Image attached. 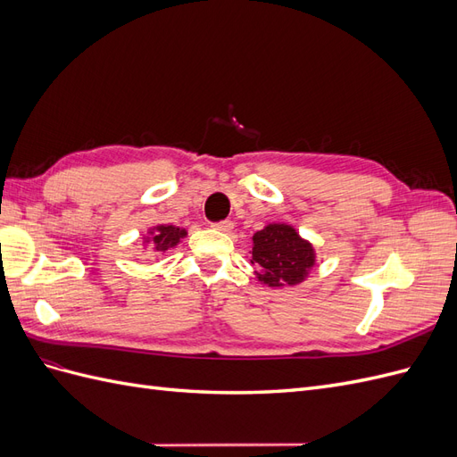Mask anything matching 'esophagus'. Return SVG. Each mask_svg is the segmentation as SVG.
<instances>
[{
	"mask_svg": "<svg viewBox=\"0 0 457 457\" xmlns=\"http://www.w3.org/2000/svg\"><path fill=\"white\" fill-rule=\"evenodd\" d=\"M213 228H217V230H220V232H230L232 228H234V223L232 220H220V223H215L213 225Z\"/></svg>",
	"mask_w": 457,
	"mask_h": 457,
	"instance_id": "1",
	"label": "esophagus"
}]
</instances>
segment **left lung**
Returning a JSON list of instances; mask_svg holds the SVG:
<instances>
[{
    "label": "left lung",
    "instance_id": "1",
    "mask_svg": "<svg viewBox=\"0 0 457 457\" xmlns=\"http://www.w3.org/2000/svg\"><path fill=\"white\" fill-rule=\"evenodd\" d=\"M250 261L261 284L269 287L297 286L316 265L314 245L287 223H269L252 237Z\"/></svg>",
    "mask_w": 457,
    "mask_h": 457
}]
</instances>
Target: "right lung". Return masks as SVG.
<instances>
[{
	"label": "right lung",
	"instance_id": "obj_1",
	"mask_svg": "<svg viewBox=\"0 0 457 457\" xmlns=\"http://www.w3.org/2000/svg\"><path fill=\"white\" fill-rule=\"evenodd\" d=\"M187 228L175 225H154L146 230L143 237V247L148 250L152 247L154 252H168L171 247H177L187 237Z\"/></svg>",
	"mask_w": 457,
	"mask_h": 457
}]
</instances>
